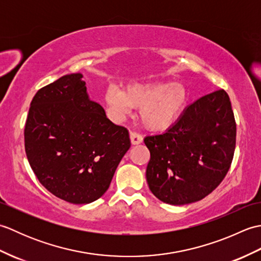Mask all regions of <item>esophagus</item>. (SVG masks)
Returning <instances> with one entry per match:
<instances>
[{"label": "esophagus", "mask_w": 261, "mask_h": 261, "mask_svg": "<svg viewBox=\"0 0 261 261\" xmlns=\"http://www.w3.org/2000/svg\"><path fill=\"white\" fill-rule=\"evenodd\" d=\"M130 140L132 145H139V143L142 142L143 138L140 134H138V132L135 131H131L130 132Z\"/></svg>", "instance_id": "1"}]
</instances>
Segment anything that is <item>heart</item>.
Listing matches in <instances>:
<instances>
[{"label": "heart", "instance_id": "heart-1", "mask_svg": "<svg viewBox=\"0 0 261 261\" xmlns=\"http://www.w3.org/2000/svg\"><path fill=\"white\" fill-rule=\"evenodd\" d=\"M105 102L115 114L124 115L132 108L141 109L142 123L150 130L169 127L185 108L188 93L181 84L153 82L131 85L125 91L110 85L105 91Z\"/></svg>", "mask_w": 261, "mask_h": 261}]
</instances>
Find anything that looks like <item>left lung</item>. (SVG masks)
Segmentation results:
<instances>
[{
  "label": "left lung",
  "mask_w": 261,
  "mask_h": 261,
  "mask_svg": "<svg viewBox=\"0 0 261 261\" xmlns=\"http://www.w3.org/2000/svg\"><path fill=\"white\" fill-rule=\"evenodd\" d=\"M237 124L229 95L218 90L198 98L163 135L148 136L147 181L160 201L184 205L207 196L228 174Z\"/></svg>",
  "instance_id": "8db88e82"
}]
</instances>
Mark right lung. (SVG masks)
I'll return each instance as SVG.
<instances>
[{"mask_svg": "<svg viewBox=\"0 0 261 261\" xmlns=\"http://www.w3.org/2000/svg\"><path fill=\"white\" fill-rule=\"evenodd\" d=\"M82 77L65 75L40 88L24 127L27 158L38 180L73 204L101 197L131 146L129 131L88 99Z\"/></svg>", "mask_w": 261, "mask_h": 261, "instance_id": "add662e5", "label": "right lung"}]
</instances>
